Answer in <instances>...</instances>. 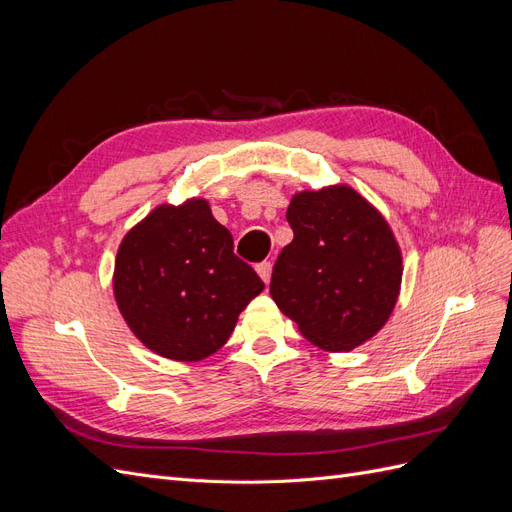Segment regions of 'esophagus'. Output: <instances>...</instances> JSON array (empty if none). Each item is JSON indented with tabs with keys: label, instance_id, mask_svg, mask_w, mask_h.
Wrapping results in <instances>:
<instances>
[{
	"label": "esophagus",
	"instance_id": "34e87169",
	"mask_svg": "<svg viewBox=\"0 0 512 512\" xmlns=\"http://www.w3.org/2000/svg\"><path fill=\"white\" fill-rule=\"evenodd\" d=\"M271 269H273V265L271 262H260V265H256V271H258V275H260V280L265 282V284H269V280H271Z\"/></svg>",
	"mask_w": 512,
	"mask_h": 512
}]
</instances>
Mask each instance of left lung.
Wrapping results in <instances>:
<instances>
[{"mask_svg": "<svg viewBox=\"0 0 512 512\" xmlns=\"http://www.w3.org/2000/svg\"><path fill=\"white\" fill-rule=\"evenodd\" d=\"M286 220L294 239L273 267V301L322 350L365 344L393 314L404 273L389 222L350 185L294 194Z\"/></svg>", "mask_w": 512, "mask_h": 512, "instance_id": "1", "label": "left lung"}]
</instances>
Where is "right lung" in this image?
I'll use <instances>...</instances> for the list:
<instances>
[{
    "mask_svg": "<svg viewBox=\"0 0 512 512\" xmlns=\"http://www.w3.org/2000/svg\"><path fill=\"white\" fill-rule=\"evenodd\" d=\"M265 288L205 198L160 205L123 237L113 292L130 331L164 359L203 361Z\"/></svg>",
    "mask_w": 512,
    "mask_h": 512,
    "instance_id": "right-lung-1",
    "label": "right lung"
}]
</instances>
